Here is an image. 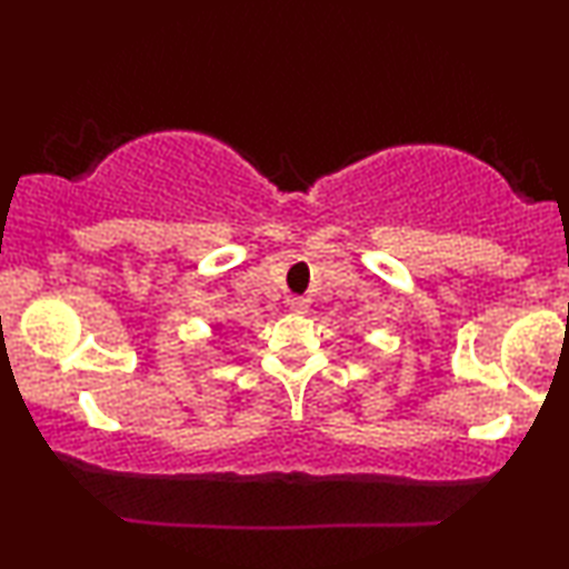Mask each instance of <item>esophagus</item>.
<instances>
[{"mask_svg":"<svg viewBox=\"0 0 569 569\" xmlns=\"http://www.w3.org/2000/svg\"><path fill=\"white\" fill-rule=\"evenodd\" d=\"M287 306H290L295 313H308V300L306 298H290V300H287Z\"/></svg>","mask_w":569,"mask_h":569,"instance_id":"34e87169","label":"esophagus"}]
</instances>
